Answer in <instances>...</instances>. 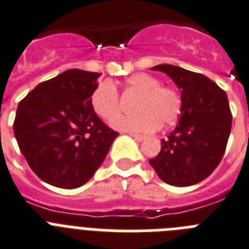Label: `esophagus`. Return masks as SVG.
Listing matches in <instances>:
<instances>
[{
  "label": "esophagus",
  "instance_id": "34e87169",
  "mask_svg": "<svg viewBox=\"0 0 249 249\" xmlns=\"http://www.w3.org/2000/svg\"><path fill=\"white\" fill-rule=\"evenodd\" d=\"M130 137H133V138L137 139V141H139V142H141V141H144V139L147 138L145 135H143V134H135V133H130Z\"/></svg>",
  "mask_w": 249,
  "mask_h": 249
}]
</instances>
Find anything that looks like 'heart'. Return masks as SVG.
Returning <instances> with one entry per match:
<instances>
[{"mask_svg": "<svg viewBox=\"0 0 249 249\" xmlns=\"http://www.w3.org/2000/svg\"><path fill=\"white\" fill-rule=\"evenodd\" d=\"M125 94H134L133 104L135 114L123 116L115 121L114 128L125 131L156 130L160 125H170L181 112L183 100L174 87L160 86L159 79L149 74H134L124 82ZM93 111L101 119L114 121L120 114V97L116 87L108 80L101 82L90 96Z\"/></svg>", "mask_w": 249, "mask_h": 249, "instance_id": "1", "label": "heart"}]
</instances>
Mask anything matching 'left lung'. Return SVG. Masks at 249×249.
Listing matches in <instances>:
<instances>
[{
  "instance_id": "1",
  "label": "left lung",
  "mask_w": 249,
  "mask_h": 249,
  "mask_svg": "<svg viewBox=\"0 0 249 249\" xmlns=\"http://www.w3.org/2000/svg\"><path fill=\"white\" fill-rule=\"evenodd\" d=\"M181 90V116L175 130L161 141V151L149 160L165 183L193 185L211 175L225 153L231 130V111L225 90L199 72L174 65H157Z\"/></svg>"
}]
</instances>
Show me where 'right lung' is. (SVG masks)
Segmentation results:
<instances>
[{"instance_id": "right-lung-1", "label": "right lung", "mask_w": 249, "mask_h": 249, "mask_svg": "<svg viewBox=\"0 0 249 249\" xmlns=\"http://www.w3.org/2000/svg\"><path fill=\"white\" fill-rule=\"evenodd\" d=\"M100 75L70 69L39 83L20 101L14 134L30 169L46 183L64 189L82 187L119 135L90 105Z\"/></svg>"}]
</instances>
